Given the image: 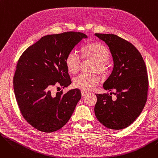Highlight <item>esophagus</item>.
<instances>
[{"label": "esophagus", "instance_id": "esophagus-1", "mask_svg": "<svg viewBox=\"0 0 158 158\" xmlns=\"http://www.w3.org/2000/svg\"><path fill=\"white\" fill-rule=\"evenodd\" d=\"M87 94H88V92H85V91H83V90L81 91V95H82V97H84V96L86 95Z\"/></svg>", "mask_w": 158, "mask_h": 158}]
</instances>
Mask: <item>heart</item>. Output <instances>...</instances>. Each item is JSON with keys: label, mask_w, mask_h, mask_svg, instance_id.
<instances>
[{"label": "heart", "mask_w": 158, "mask_h": 158, "mask_svg": "<svg viewBox=\"0 0 158 158\" xmlns=\"http://www.w3.org/2000/svg\"><path fill=\"white\" fill-rule=\"evenodd\" d=\"M82 58L84 60L92 61L91 73H82L73 79V86L83 91L94 89L99 83L101 78L95 73L105 76L109 70V60L110 53L108 48L104 44L95 42L86 45L82 49ZM65 64L69 72L77 73L81 65V60L79 54L75 51L69 54L66 58Z\"/></svg>", "instance_id": "heart-1"}]
</instances>
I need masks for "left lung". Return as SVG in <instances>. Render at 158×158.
Returning a JSON list of instances; mask_svg holds the SVG:
<instances>
[{
    "label": "left lung",
    "mask_w": 158,
    "mask_h": 158,
    "mask_svg": "<svg viewBox=\"0 0 158 158\" xmlns=\"http://www.w3.org/2000/svg\"><path fill=\"white\" fill-rule=\"evenodd\" d=\"M95 35L110 47L114 66L103 87L114 90L117 97L113 101L109 94H95V114L105 127L124 129L138 117L147 102L148 79L146 65L138 49L127 40L115 35Z\"/></svg>",
    "instance_id": "8db88e82"
}]
</instances>
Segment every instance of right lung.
Masks as SVG:
<instances>
[{"instance_id":"add662e5","label":"right lung","mask_w":158,"mask_h":158,"mask_svg":"<svg viewBox=\"0 0 158 158\" xmlns=\"http://www.w3.org/2000/svg\"><path fill=\"white\" fill-rule=\"evenodd\" d=\"M86 38L74 31L47 35L20 57L13 77L16 100L23 117L38 131L50 133L62 128L81 99L79 89L56 94L51 89L72 83L66 58Z\"/></svg>"}]
</instances>
